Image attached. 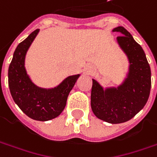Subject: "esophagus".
Returning <instances> with one entry per match:
<instances>
[{"mask_svg": "<svg viewBox=\"0 0 157 157\" xmlns=\"http://www.w3.org/2000/svg\"><path fill=\"white\" fill-rule=\"evenodd\" d=\"M94 67L93 65H91V64H87L86 67H85V73L86 74H92V73H94Z\"/></svg>", "mask_w": 157, "mask_h": 157, "instance_id": "esophagus-1", "label": "esophagus"}]
</instances>
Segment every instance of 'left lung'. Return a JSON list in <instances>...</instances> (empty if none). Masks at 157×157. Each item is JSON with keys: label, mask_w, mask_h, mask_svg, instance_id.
Returning a JSON list of instances; mask_svg holds the SVG:
<instances>
[{"label": "left lung", "mask_w": 157, "mask_h": 157, "mask_svg": "<svg viewBox=\"0 0 157 157\" xmlns=\"http://www.w3.org/2000/svg\"><path fill=\"white\" fill-rule=\"evenodd\" d=\"M112 31L121 34L116 42L127 57L128 71L117 86L104 87L93 78L91 107L100 120L118 124L131 120L146 105L151 88V71L144 51L125 28L119 26Z\"/></svg>", "instance_id": "left-lung-1"}]
</instances>
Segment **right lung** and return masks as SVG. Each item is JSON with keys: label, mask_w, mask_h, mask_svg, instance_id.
<instances>
[{"label": "right lung", "mask_w": 157, "mask_h": 157, "mask_svg": "<svg viewBox=\"0 0 157 157\" xmlns=\"http://www.w3.org/2000/svg\"><path fill=\"white\" fill-rule=\"evenodd\" d=\"M39 30L36 29L17 45L9 64L8 77L10 94L19 108L33 120L47 121L63 112L70 92L80 74L68 76L52 88L40 87L31 80L25 68V58Z\"/></svg>", "instance_id": "1"}]
</instances>
